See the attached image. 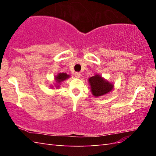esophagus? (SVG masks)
Segmentation results:
<instances>
[{"label":"esophagus","mask_w":156,"mask_h":156,"mask_svg":"<svg viewBox=\"0 0 156 156\" xmlns=\"http://www.w3.org/2000/svg\"><path fill=\"white\" fill-rule=\"evenodd\" d=\"M80 76H81V74H80V72H76L75 73V76L77 78H79L80 77Z\"/></svg>","instance_id":"obj_1"}]
</instances>
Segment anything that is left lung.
Instances as JSON below:
<instances>
[{
    "instance_id": "left-lung-1",
    "label": "left lung",
    "mask_w": 156,
    "mask_h": 156,
    "mask_svg": "<svg viewBox=\"0 0 156 156\" xmlns=\"http://www.w3.org/2000/svg\"><path fill=\"white\" fill-rule=\"evenodd\" d=\"M92 94L95 97H99L109 93L112 91L113 84L105 80L100 75H95L89 78Z\"/></svg>"
}]
</instances>
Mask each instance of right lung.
Masks as SVG:
<instances>
[{"instance_id": "add662e5", "label": "right lung", "mask_w": 156, "mask_h": 156, "mask_svg": "<svg viewBox=\"0 0 156 156\" xmlns=\"http://www.w3.org/2000/svg\"><path fill=\"white\" fill-rule=\"evenodd\" d=\"M70 77L69 75L67 74L66 73H58V75L55 76V80H56V82L57 84H60L61 82L65 80L66 79H67ZM56 87H59V85H56Z\"/></svg>"}]
</instances>
